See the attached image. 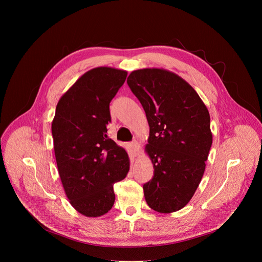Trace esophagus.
Wrapping results in <instances>:
<instances>
[{
    "mask_svg": "<svg viewBox=\"0 0 262 262\" xmlns=\"http://www.w3.org/2000/svg\"><path fill=\"white\" fill-rule=\"evenodd\" d=\"M129 146H130V148H132V151H133V155L136 157V156H138L139 155V152H140V145H139V143L137 142V141H134V142H132L130 144H129Z\"/></svg>",
    "mask_w": 262,
    "mask_h": 262,
    "instance_id": "esophagus-1",
    "label": "esophagus"
}]
</instances>
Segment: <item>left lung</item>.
<instances>
[{"mask_svg": "<svg viewBox=\"0 0 262 262\" xmlns=\"http://www.w3.org/2000/svg\"><path fill=\"white\" fill-rule=\"evenodd\" d=\"M127 85L149 124L145 149L154 177L143 185L148 206L162 213L184 207L202 179L212 135L208 110L194 88L160 68L133 71Z\"/></svg>", "mask_w": 262, "mask_h": 262, "instance_id": "1", "label": "left lung"}]
</instances>
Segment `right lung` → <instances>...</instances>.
Returning <instances> with one entry per match:
<instances>
[{
  "label": "right lung",
  "instance_id": "add662e5",
  "mask_svg": "<svg viewBox=\"0 0 262 262\" xmlns=\"http://www.w3.org/2000/svg\"><path fill=\"white\" fill-rule=\"evenodd\" d=\"M126 76L116 68H93L62 95L56 107L52 134L59 175L70 204L89 217L112 208L114 183L129 170L126 151L106 135L110 102Z\"/></svg>",
  "mask_w": 262,
  "mask_h": 262
}]
</instances>
